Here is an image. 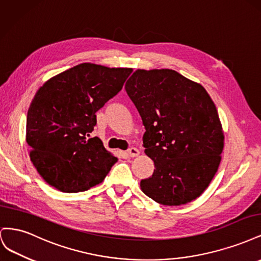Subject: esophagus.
Returning <instances> with one entry per match:
<instances>
[{
    "mask_svg": "<svg viewBox=\"0 0 261 261\" xmlns=\"http://www.w3.org/2000/svg\"><path fill=\"white\" fill-rule=\"evenodd\" d=\"M127 153H128L129 156H137L139 154V150L137 148L132 147L127 150Z\"/></svg>",
    "mask_w": 261,
    "mask_h": 261,
    "instance_id": "1",
    "label": "esophagus"
}]
</instances>
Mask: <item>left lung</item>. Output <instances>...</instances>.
Returning a JSON list of instances; mask_svg holds the SVG:
<instances>
[{
    "mask_svg": "<svg viewBox=\"0 0 261 261\" xmlns=\"http://www.w3.org/2000/svg\"><path fill=\"white\" fill-rule=\"evenodd\" d=\"M125 90L143 120L153 174L141 179L149 198L180 206L199 197L218 171L224 136L206 89L173 69H137Z\"/></svg>",
    "mask_w": 261,
    "mask_h": 261,
    "instance_id": "left-lung-1",
    "label": "left lung"
}]
</instances>
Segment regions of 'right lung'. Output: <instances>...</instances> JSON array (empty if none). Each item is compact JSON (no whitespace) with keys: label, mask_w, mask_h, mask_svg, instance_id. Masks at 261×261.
<instances>
[{"label":"right lung","mask_w":261,"mask_h":261,"mask_svg":"<svg viewBox=\"0 0 261 261\" xmlns=\"http://www.w3.org/2000/svg\"><path fill=\"white\" fill-rule=\"evenodd\" d=\"M132 72L83 63L39 88L27 113L26 140L31 162L49 185L80 193L105 179L117 158L90 133L96 112L122 90Z\"/></svg>","instance_id":"add662e5"}]
</instances>
